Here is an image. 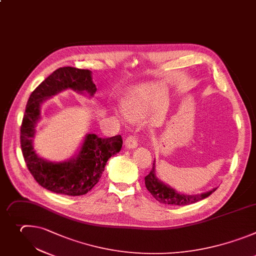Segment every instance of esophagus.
<instances>
[{
    "label": "esophagus",
    "instance_id": "esophagus-1",
    "mask_svg": "<svg viewBox=\"0 0 256 256\" xmlns=\"http://www.w3.org/2000/svg\"><path fill=\"white\" fill-rule=\"evenodd\" d=\"M124 145L128 149H133L137 147V138L135 136H129L124 141Z\"/></svg>",
    "mask_w": 256,
    "mask_h": 256
}]
</instances>
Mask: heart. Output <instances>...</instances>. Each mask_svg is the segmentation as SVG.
I'll list each match as a JSON object with an SVG mask.
<instances>
[{"instance_id":"1","label":"heart","mask_w":256,"mask_h":256,"mask_svg":"<svg viewBox=\"0 0 256 256\" xmlns=\"http://www.w3.org/2000/svg\"><path fill=\"white\" fill-rule=\"evenodd\" d=\"M123 113H119L121 116L126 117L131 122H141L145 119L148 112V106L146 102L137 96H130L125 98L123 103Z\"/></svg>"}]
</instances>
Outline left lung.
Returning <instances> with one entry per match:
<instances>
[{
	"mask_svg": "<svg viewBox=\"0 0 256 256\" xmlns=\"http://www.w3.org/2000/svg\"><path fill=\"white\" fill-rule=\"evenodd\" d=\"M156 162H153V166L149 174H147L144 180H145V186L146 188L149 190V192L153 196L156 200H158L162 204H166V205H170V206H186L190 205V204L196 202L198 200H200L202 198H205L209 196L213 192L216 190L217 188H212L211 190L202 192V194H186L180 192L176 190L174 188L168 186V184L162 182L156 172Z\"/></svg>",
	"mask_w": 256,
	"mask_h": 256,
	"instance_id": "1",
	"label": "left lung"
}]
</instances>
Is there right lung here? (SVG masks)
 <instances>
[{
	"mask_svg": "<svg viewBox=\"0 0 256 256\" xmlns=\"http://www.w3.org/2000/svg\"><path fill=\"white\" fill-rule=\"evenodd\" d=\"M92 96L96 86L92 72L66 66L54 70L30 94L21 125V148L26 166L35 180L44 188L66 196H82L90 190L100 178L108 160L123 144L120 135L100 138L86 134L76 154L64 162H50L40 158L34 149L36 125L41 118L45 100L66 90Z\"/></svg>",
	"mask_w": 256,
	"mask_h": 256,
	"instance_id": "1",
	"label": "right lung"
}]
</instances>
